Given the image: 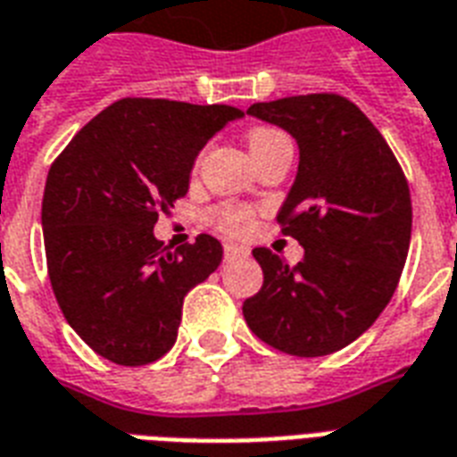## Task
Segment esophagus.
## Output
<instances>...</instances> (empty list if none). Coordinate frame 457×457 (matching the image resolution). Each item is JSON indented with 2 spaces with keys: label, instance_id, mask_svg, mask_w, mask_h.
<instances>
[{
  "label": "esophagus",
  "instance_id": "1",
  "mask_svg": "<svg viewBox=\"0 0 457 457\" xmlns=\"http://www.w3.org/2000/svg\"><path fill=\"white\" fill-rule=\"evenodd\" d=\"M249 256V249L246 246H239V245H225V259H246Z\"/></svg>",
  "mask_w": 457,
  "mask_h": 457
}]
</instances>
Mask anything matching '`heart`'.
I'll list each match as a JSON object with an SVG mask.
<instances>
[{
  "label": "heart",
  "mask_w": 457,
  "mask_h": 457,
  "mask_svg": "<svg viewBox=\"0 0 457 457\" xmlns=\"http://www.w3.org/2000/svg\"><path fill=\"white\" fill-rule=\"evenodd\" d=\"M273 135L280 133L269 130V128H259V130H254V133L249 135V150L256 147V145L266 143V140H271ZM215 220H218L220 228L225 229V232H229V235H242V232H246V229L252 228V215L246 211H242V208H222V211H218Z\"/></svg>",
  "instance_id": "b5f03b06"
}]
</instances>
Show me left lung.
Here are the masks:
<instances>
[{"instance_id":"obj_1","label":"left lung","mask_w":457,"mask_h":457,"mask_svg":"<svg viewBox=\"0 0 457 457\" xmlns=\"http://www.w3.org/2000/svg\"><path fill=\"white\" fill-rule=\"evenodd\" d=\"M249 116L297 143L278 220L305 249L297 266L252 254L263 286L242 307L249 329L290 356H327L373 327L404 269L411 201L400 164L363 111L334 94L254 104Z\"/></svg>"}]
</instances>
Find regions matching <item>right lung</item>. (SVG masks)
<instances>
[{"mask_svg": "<svg viewBox=\"0 0 457 457\" xmlns=\"http://www.w3.org/2000/svg\"><path fill=\"white\" fill-rule=\"evenodd\" d=\"M232 106L123 99L91 118L50 167L43 239L57 305L74 332L118 366H145L177 341L188 290L222 262L211 235L164 252L160 211L186 195Z\"/></svg>", "mask_w": 457, "mask_h": 457, "instance_id": "add662e5", "label": "right lung"}]
</instances>
